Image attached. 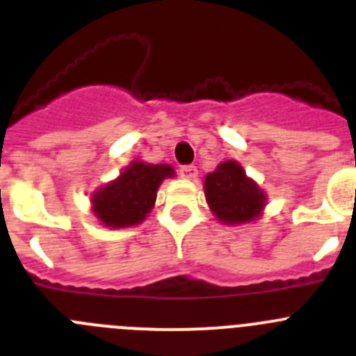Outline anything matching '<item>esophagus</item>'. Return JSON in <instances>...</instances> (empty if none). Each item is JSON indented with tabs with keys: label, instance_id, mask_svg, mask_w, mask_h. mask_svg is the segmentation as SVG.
<instances>
[{
	"label": "esophagus",
	"instance_id": "obj_1",
	"mask_svg": "<svg viewBox=\"0 0 356 356\" xmlns=\"http://www.w3.org/2000/svg\"><path fill=\"white\" fill-rule=\"evenodd\" d=\"M180 176L184 180H196L197 169L194 165H184V168H180Z\"/></svg>",
	"mask_w": 356,
	"mask_h": 356
}]
</instances>
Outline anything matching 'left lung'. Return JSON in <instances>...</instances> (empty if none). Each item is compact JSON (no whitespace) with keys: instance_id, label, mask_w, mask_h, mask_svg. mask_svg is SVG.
I'll return each instance as SVG.
<instances>
[{"instance_id":"1","label":"left lung","mask_w":356,"mask_h":356,"mask_svg":"<svg viewBox=\"0 0 356 356\" xmlns=\"http://www.w3.org/2000/svg\"><path fill=\"white\" fill-rule=\"evenodd\" d=\"M205 197L216 219L222 225L241 226L257 221L267 205V194L250 178L237 160L219 163L205 176Z\"/></svg>"}]
</instances>
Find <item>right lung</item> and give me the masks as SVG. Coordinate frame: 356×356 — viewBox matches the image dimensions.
Returning a JSON list of instances; mask_svg holds the SVG:
<instances>
[{
    "mask_svg": "<svg viewBox=\"0 0 356 356\" xmlns=\"http://www.w3.org/2000/svg\"><path fill=\"white\" fill-rule=\"evenodd\" d=\"M165 178H175V169L169 163L134 160L115 180L94 191L90 210L106 228L140 225L155 207L156 191Z\"/></svg>",
    "mask_w": 356,
    "mask_h": 356,
    "instance_id": "1",
    "label": "right lung"
}]
</instances>
